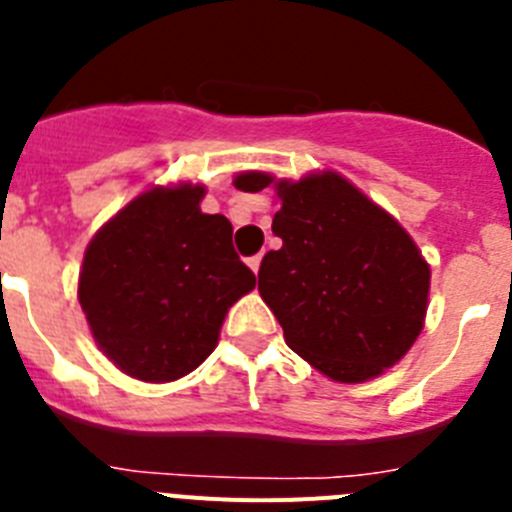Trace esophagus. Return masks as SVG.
Here are the masks:
<instances>
[{"mask_svg": "<svg viewBox=\"0 0 512 512\" xmlns=\"http://www.w3.org/2000/svg\"><path fill=\"white\" fill-rule=\"evenodd\" d=\"M248 266H251V271H253V274H259V266H261V253H259V256H251V259H248Z\"/></svg>", "mask_w": 512, "mask_h": 512, "instance_id": "obj_1", "label": "esophagus"}]
</instances>
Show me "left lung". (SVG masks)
I'll return each mask as SVG.
<instances>
[{
	"instance_id": "obj_1",
	"label": "left lung",
	"mask_w": 512,
	"mask_h": 512,
	"mask_svg": "<svg viewBox=\"0 0 512 512\" xmlns=\"http://www.w3.org/2000/svg\"><path fill=\"white\" fill-rule=\"evenodd\" d=\"M233 184L277 192L271 230L282 248L261 261L259 292L297 356L359 384L408 354L425 325L431 266L390 212L330 169L297 182L243 171Z\"/></svg>"
}]
</instances>
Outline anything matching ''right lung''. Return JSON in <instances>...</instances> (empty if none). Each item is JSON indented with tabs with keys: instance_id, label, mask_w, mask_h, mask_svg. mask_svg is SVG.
Wrapping results in <instances>:
<instances>
[{
	"instance_id": "add662e5",
	"label": "right lung",
	"mask_w": 512,
	"mask_h": 512,
	"mask_svg": "<svg viewBox=\"0 0 512 512\" xmlns=\"http://www.w3.org/2000/svg\"><path fill=\"white\" fill-rule=\"evenodd\" d=\"M202 184H156L94 233L79 302L94 343L128 377L164 384L215 351L230 307L256 287L233 225L207 215Z\"/></svg>"
}]
</instances>
